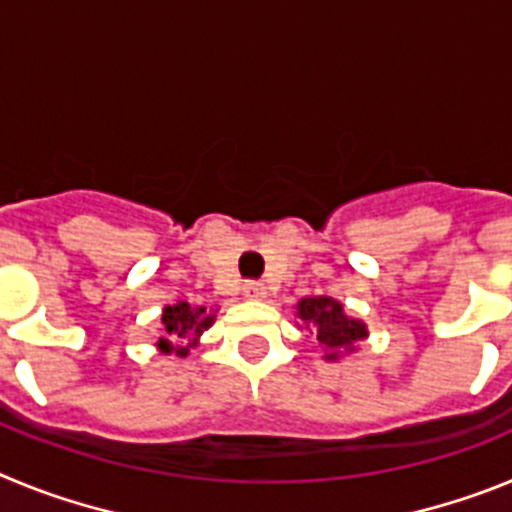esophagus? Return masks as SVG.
<instances>
[{"instance_id":"esophagus-1","label":"esophagus","mask_w":512,"mask_h":512,"mask_svg":"<svg viewBox=\"0 0 512 512\" xmlns=\"http://www.w3.org/2000/svg\"><path fill=\"white\" fill-rule=\"evenodd\" d=\"M243 295H246L248 300H264L266 287L261 282H246L243 284Z\"/></svg>"}]
</instances>
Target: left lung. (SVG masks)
<instances>
[{
    "label": "left lung",
    "instance_id": "left-lung-1",
    "mask_svg": "<svg viewBox=\"0 0 512 512\" xmlns=\"http://www.w3.org/2000/svg\"><path fill=\"white\" fill-rule=\"evenodd\" d=\"M297 315L305 320L307 328L315 330L328 361H336L343 351H356V343L369 336L366 325L348 318L341 302L333 297H305L297 302Z\"/></svg>",
    "mask_w": 512,
    "mask_h": 512
}]
</instances>
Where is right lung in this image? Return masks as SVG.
I'll list each match as a JSON object with an SVG mask.
<instances>
[{
	"instance_id": "obj_1",
	"label": "right lung",
	"mask_w": 512,
	"mask_h": 512,
	"mask_svg": "<svg viewBox=\"0 0 512 512\" xmlns=\"http://www.w3.org/2000/svg\"><path fill=\"white\" fill-rule=\"evenodd\" d=\"M212 323H215V315L202 305H189L184 300L176 305H166L156 348L161 354H176L184 359L189 348L197 346L200 336Z\"/></svg>"
}]
</instances>
